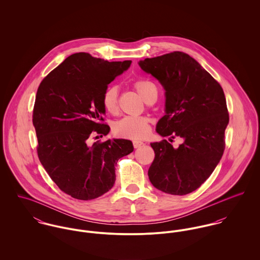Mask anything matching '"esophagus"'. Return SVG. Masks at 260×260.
I'll use <instances>...</instances> for the list:
<instances>
[{
  "instance_id": "obj_1",
  "label": "esophagus",
  "mask_w": 260,
  "mask_h": 260,
  "mask_svg": "<svg viewBox=\"0 0 260 260\" xmlns=\"http://www.w3.org/2000/svg\"><path fill=\"white\" fill-rule=\"evenodd\" d=\"M143 144H144V143H143L142 141H139V140H134V141H133V146H134V148H139V147H141Z\"/></svg>"
}]
</instances>
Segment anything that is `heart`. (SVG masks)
Returning a JSON list of instances; mask_svg holds the SVG:
<instances>
[{
  "instance_id": "b5f03b06",
  "label": "heart",
  "mask_w": 260,
  "mask_h": 260,
  "mask_svg": "<svg viewBox=\"0 0 260 260\" xmlns=\"http://www.w3.org/2000/svg\"><path fill=\"white\" fill-rule=\"evenodd\" d=\"M133 88L147 103H154L158 97L157 85L147 79H139L133 83ZM102 104L106 111L116 114L118 105V87L111 85L103 93ZM114 132L121 137L140 139L147 136L150 132V124L146 117H124L114 124Z\"/></svg>"
}]
</instances>
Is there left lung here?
Listing matches in <instances>:
<instances>
[{
	"label": "left lung",
	"instance_id": "left-lung-1",
	"mask_svg": "<svg viewBox=\"0 0 260 260\" xmlns=\"http://www.w3.org/2000/svg\"><path fill=\"white\" fill-rule=\"evenodd\" d=\"M139 65L166 91V115L156 131L184 139L178 148L167 140L151 143L155 157L149 167L150 182L168 194L191 193L211 175L225 149L229 114L222 87L183 52L147 58Z\"/></svg>",
	"mask_w": 260,
	"mask_h": 260
}]
</instances>
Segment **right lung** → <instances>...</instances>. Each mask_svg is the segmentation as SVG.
I'll list each match as a JSON object with an SVG mask.
<instances>
[{"label": "right lung", "mask_w": 260, "mask_h": 260, "mask_svg": "<svg viewBox=\"0 0 260 260\" xmlns=\"http://www.w3.org/2000/svg\"><path fill=\"white\" fill-rule=\"evenodd\" d=\"M130 65L129 60L109 62L76 53L38 88L33 110L38 157L56 185L75 199L92 200L108 192L118 160L134 149L125 139L88 144L89 138L109 133L102 96Z\"/></svg>", "instance_id": "obj_1"}]
</instances>
